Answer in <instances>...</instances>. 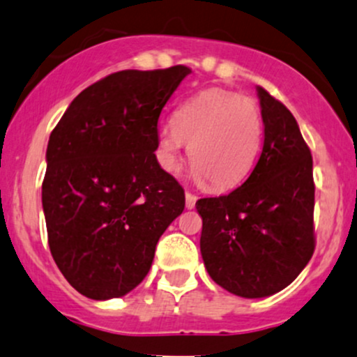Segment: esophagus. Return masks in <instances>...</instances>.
Masks as SVG:
<instances>
[{
	"instance_id": "34e87169",
	"label": "esophagus",
	"mask_w": 357,
	"mask_h": 357,
	"mask_svg": "<svg viewBox=\"0 0 357 357\" xmlns=\"http://www.w3.org/2000/svg\"><path fill=\"white\" fill-rule=\"evenodd\" d=\"M186 208H195V204H197V195L186 191Z\"/></svg>"
}]
</instances>
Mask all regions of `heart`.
<instances>
[{"mask_svg":"<svg viewBox=\"0 0 357 357\" xmlns=\"http://www.w3.org/2000/svg\"><path fill=\"white\" fill-rule=\"evenodd\" d=\"M264 119L253 99L210 89L186 100L157 137L159 162L178 167L185 144L190 145L193 176L213 191H226L248 178L261 149Z\"/></svg>","mask_w":357,"mask_h":357,"instance_id":"heart-1","label":"heart"}]
</instances>
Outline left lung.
Masks as SVG:
<instances>
[{
  "label": "left lung",
  "instance_id": "obj_1",
  "mask_svg": "<svg viewBox=\"0 0 357 357\" xmlns=\"http://www.w3.org/2000/svg\"><path fill=\"white\" fill-rule=\"evenodd\" d=\"M264 149L229 195L200 198V251L215 284L241 298L287 287L314 251L313 159L291 111L258 87Z\"/></svg>",
  "mask_w": 357,
  "mask_h": 357
}]
</instances>
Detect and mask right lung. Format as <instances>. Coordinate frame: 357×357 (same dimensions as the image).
<instances>
[{"mask_svg":"<svg viewBox=\"0 0 357 357\" xmlns=\"http://www.w3.org/2000/svg\"><path fill=\"white\" fill-rule=\"evenodd\" d=\"M188 66L123 70L82 90L52 130L43 181L47 243L80 294L135 289L185 210V190L159 166L157 121Z\"/></svg>","mask_w":357,"mask_h":357,"instance_id":"1","label":"right lung"}]
</instances>
